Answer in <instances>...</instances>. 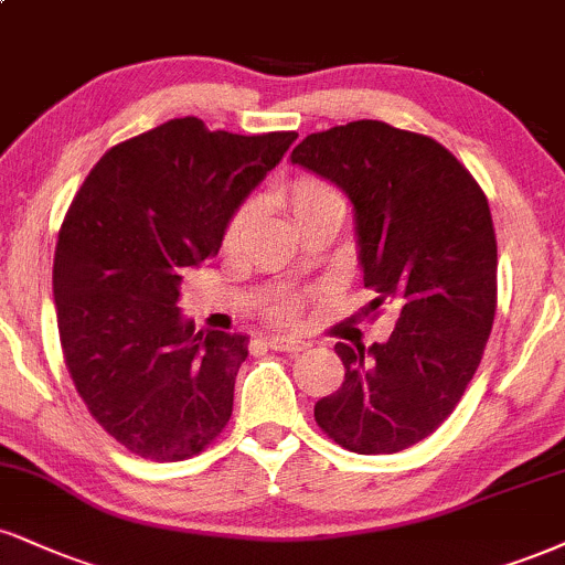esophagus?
Masks as SVG:
<instances>
[{"label": "esophagus", "mask_w": 565, "mask_h": 565, "mask_svg": "<svg viewBox=\"0 0 565 565\" xmlns=\"http://www.w3.org/2000/svg\"><path fill=\"white\" fill-rule=\"evenodd\" d=\"M265 344H268L270 350H278V352H300V350H305L302 339H295V337H265Z\"/></svg>", "instance_id": "esophagus-1"}]
</instances>
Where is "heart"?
Wrapping results in <instances>:
<instances>
[{
	"label": "heart",
	"mask_w": 565,
	"mask_h": 565,
	"mask_svg": "<svg viewBox=\"0 0 565 565\" xmlns=\"http://www.w3.org/2000/svg\"><path fill=\"white\" fill-rule=\"evenodd\" d=\"M278 200L287 205L291 217H295V223L305 221V217L312 213H321V210H331V207L342 210L344 213L342 194H339L329 181L316 179V175H300V179H295L289 186H284L281 192H278ZM255 213H257L255 202H247V205H244L239 213L234 215V221H231V226L226 231V247L228 249H234L236 244H239L244 228L249 226V221H253ZM295 310H297V300L291 295L278 297V302L274 305V316H278V318L295 316Z\"/></svg>",
	"instance_id": "b5f03b06"
}]
</instances>
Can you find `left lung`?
<instances>
[{"label": "left lung", "instance_id": "1", "mask_svg": "<svg viewBox=\"0 0 565 565\" xmlns=\"http://www.w3.org/2000/svg\"><path fill=\"white\" fill-rule=\"evenodd\" d=\"M289 160L348 196L369 308L397 316L382 344H337L344 382L316 420L344 450L399 452L450 416L484 355L498 305L487 196L439 141L382 120L310 134Z\"/></svg>", "mask_w": 565, "mask_h": 565}]
</instances>
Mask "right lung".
I'll return each mask as SVG.
<instances>
[{
	"label": "right lung",
	"mask_w": 565,
	"mask_h": 565,
	"mask_svg": "<svg viewBox=\"0 0 565 565\" xmlns=\"http://www.w3.org/2000/svg\"><path fill=\"white\" fill-rule=\"evenodd\" d=\"M295 139L168 120L102 154L67 210L52 274L67 371L102 429L139 458H192L228 424L249 339L194 331L181 281L217 255Z\"/></svg>",
	"instance_id": "1"
}]
</instances>
